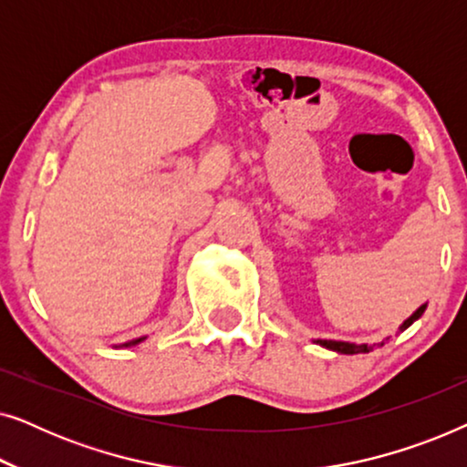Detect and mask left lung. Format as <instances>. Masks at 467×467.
Instances as JSON below:
<instances>
[{"instance_id": "obj_1", "label": "left lung", "mask_w": 467, "mask_h": 467, "mask_svg": "<svg viewBox=\"0 0 467 467\" xmlns=\"http://www.w3.org/2000/svg\"><path fill=\"white\" fill-rule=\"evenodd\" d=\"M425 312V306H420V308L414 312V315L408 318V321H404V325H401V331L410 327V325L417 321V318L423 315ZM317 344H321V347L329 348V350H336V353H342V355H357V353H369L372 350V347H368V344H353V342H336V340H317Z\"/></svg>"}]
</instances>
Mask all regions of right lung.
<instances>
[{
    "label": "right lung",
    "instance_id": "obj_1",
    "mask_svg": "<svg viewBox=\"0 0 467 467\" xmlns=\"http://www.w3.org/2000/svg\"><path fill=\"white\" fill-rule=\"evenodd\" d=\"M142 340H144V337H138V340H131V342H125V344H123V347H125V348H127V347H136V344H138V342H142Z\"/></svg>",
    "mask_w": 467,
    "mask_h": 467
}]
</instances>
